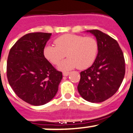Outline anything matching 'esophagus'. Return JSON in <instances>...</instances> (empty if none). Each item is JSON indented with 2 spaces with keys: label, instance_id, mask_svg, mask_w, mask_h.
<instances>
[{
  "label": "esophagus",
  "instance_id": "34e87169",
  "mask_svg": "<svg viewBox=\"0 0 133 133\" xmlns=\"http://www.w3.org/2000/svg\"><path fill=\"white\" fill-rule=\"evenodd\" d=\"M69 74H70V72H69V71H63V76H68Z\"/></svg>",
  "mask_w": 133,
  "mask_h": 133
}]
</instances>
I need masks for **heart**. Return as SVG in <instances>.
<instances>
[{"instance_id":"b5f03b06","label":"heart","mask_w":133,"mask_h":133,"mask_svg":"<svg viewBox=\"0 0 133 133\" xmlns=\"http://www.w3.org/2000/svg\"><path fill=\"white\" fill-rule=\"evenodd\" d=\"M55 45H47L43 55L54 65H58L66 56L68 59L59 65V70H71L77 68L85 70L93 64L98 52V43L92 37L74 34H65L54 40Z\"/></svg>"}]
</instances>
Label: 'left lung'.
Here are the masks:
<instances>
[{"mask_svg": "<svg viewBox=\"0 0 133 133\" xmlns=\"http://www.w3.org/2000/svg\"><path fill=\"white\" fill-rule=\"evenodd\" d=\"M88 31L96 37L98 53L92 66L80 72L78 90L84 99L98 103L117 92L125 74V61L115 39L99 30Z\"/></svg>", "mask_w": 133, "mask_h": 133, "instance_id": "8db88e82", "label": "left lung"}]
</instances>
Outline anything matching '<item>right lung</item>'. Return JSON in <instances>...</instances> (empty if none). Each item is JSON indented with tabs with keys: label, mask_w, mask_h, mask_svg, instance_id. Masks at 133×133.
I'll use <instances>...</instances> for the list:
<instances>
[{
	"label": "right lung",
	"mask_w": 133,
	"mask_h": 133,
	"mask_svg": "<svg viewBox=\"0 0 133 133\" xmlns=\"http://www.w3.org/2000/svg\"><path fill=\"white\" fill-rule=\"evenodd\" d=\"M51 33L35 32L21 37L8 56L6 76L17 96L34 106L45 104L57 94L62 79L43 51Z\"/></svg>",
	"instance_id": "obj_1"
}]
</instances>
